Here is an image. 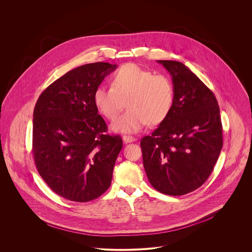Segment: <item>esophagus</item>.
<instances>
[{
	"mask_svg": "<svg viewBox=\"0 0 252 252\" xmlns=\"http://www.w3.org/2000/svg\"><path fill=\"white\" fill-rule=\"evenodd\" d=\"M122 140L124 143L126 144H129V143H133L136 141V139L134 137H131V136H123L122 137Z\"/></svg>",
	"mask_w": 252,
	"mask_h": 252,
	"instance_id": "esophagus-1",
	"label": "esophagus"
}]
</instances>
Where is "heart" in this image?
Returning a JSON list of instances; mask_svg holds the SVG:
<instances>
[{"label": "heart", "mask_w": 252, "mask_h": 252, "mask_svg": "<svg viewBox=\"0 0 252 252\" xmlns=\"http://www.w3.org/2000/svg\"><path fill=\"white\" fill-rule=\"evenodd\" d=\"M112 86L99 85L94 91V103L109 120L125 107L111 129L117 133H138L149 124L155 126L169 115L174 103V86L170 78L154 74L136 64H126L112 75Z\"/></svg>", "instance_id": "b5f03b06"}]
</instances>
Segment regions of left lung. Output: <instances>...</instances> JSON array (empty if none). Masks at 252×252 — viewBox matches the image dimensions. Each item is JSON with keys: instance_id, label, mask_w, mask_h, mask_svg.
Returning <instances> with one entry per match:
<instances>
[{"instance_id": "1", "label": "left lung", "mask_w": 252, "mask_h": 252, "mask_svg": "<svg viewBox=\"0 0 252 252\" xmlns=\"http://www.w3.org/2000/svg\"><path fill=\"white\" fill-rule=\"evenodd\" d=\"M172 76L174 103L167 118L141 141L144 170L159 192L181 196L212 174L222 142L220 110L214 93L188 67L158 60Z\"/></svg>"}]
</instances>
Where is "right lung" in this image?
Instances as JSON below:
<instances>
[{
  "label": "right lung",
  "mask_w": 252,
  "mask_h": 252,
  "mask_svg": "<svg viewBox=\"0 0 252 252\" xmlns=\"http://www.w3.org/2000/svg\"><path fill=\"white\" fill-rule=\"evenodd\" d=\"M117 65L77 67L51 83L33 114V154L38 174L59 196L89 202L108 190L122 148L119 136L106 135L94 91Z\"/></svg>",
  "instance_id": "obj_1"
}]
</instances>
